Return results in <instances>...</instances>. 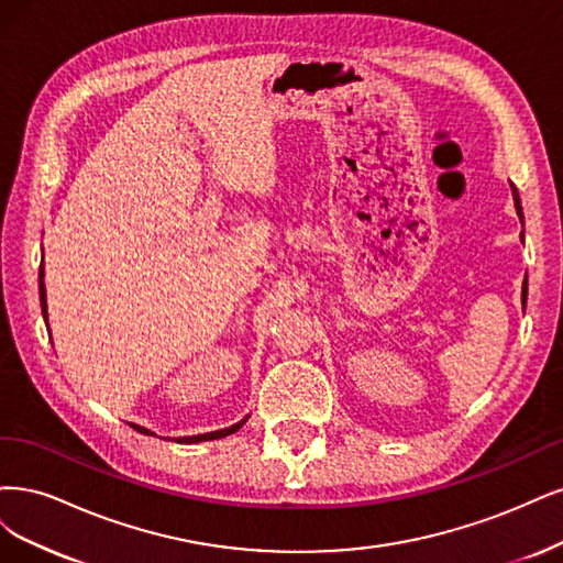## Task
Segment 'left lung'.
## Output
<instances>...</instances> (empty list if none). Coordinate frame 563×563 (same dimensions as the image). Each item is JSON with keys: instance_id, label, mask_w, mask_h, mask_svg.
<instances>
[{"instance_id": "left-lung-1", "label": "left lung", "mask_w": 563, "mask_h": 563, "mask_svg": "<svg viewBox=\"0 0 563 563\" xmlns=\"http://www.w3.org/2000/svg\"><path fill=\"white\" fill-rule=\"evenodd\" d=\"M512 196H515V208H517V214L521 217V222H523V210H521V198H519V191H517V187L512 185ZM523 292H526V287H523Z\"/></svg>"}]
</instances>
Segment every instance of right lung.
<instances>
[{
    "instance_id": "obj_1",
    "label": "right lung",
    "mask_w": 563,
    "mask_h": 563,
    "mask_svg": "<svg viewBox=\"0 0 563 563\" xmlns=\"http://www.w3.org/2000/svg\"><path fill=\"white\" fill-rule=\"evenodd\" d=\"M44 264L40 266V299H42V313H44V318H46V289H44ZM245 421H241V423H235V426H231V428H224V430H214V432H208V434H196V438H183V440H177V442H187V444H191V442H206V440H220V438H227V434H231V432H235L239 430L241 426H243ZM137 432H142V434H152L147 428H140V426H133Z\"/></svg>"
}]
</instances>
